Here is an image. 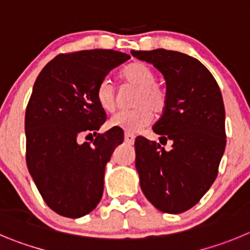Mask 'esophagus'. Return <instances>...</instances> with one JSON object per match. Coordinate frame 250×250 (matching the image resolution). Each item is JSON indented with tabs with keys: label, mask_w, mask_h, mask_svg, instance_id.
Returning a JSON list of instances; mask_svg holds the SVG:
<instances>
[{
	"label": "esophagus",
	"mask_w": 250,
	"mask_h": 250,
	"mask_svg": "<svg viewBox=\"0 0 250 250\" xmlns=\"http://www.w3.org/2000/svg\"><path fill=\"white\" fill-rule=\"evenodd\" d=\"M134 139H136V136H134V134H130V133L125 134V143H128V145H133Z\"/></svg>",
	"instance_id": "esophagus-1"
}]
</instances>
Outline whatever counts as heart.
I'll use <instances>...</instances> for the list:
<instances>
[{
	"instance_id": "1",
	"label": "heart",
	"mask_w": 250,
	"mask_h": 250,
	"mask_svg": "<svg viewBox=\"0 0 250 250\" xmlns=\"http://www.w3.org/2000/svg\"><path fill=\"white\" fill-rule=\"evenodd\" d=\"M121 77L125 82L138 87L133 102L137 107L129 111L117 112L109 120V125L129 133H136L149 125L152 121V111L156 113L163 111L167 96L164 89L156 83L154 72L146 63L134 62L128 64L121 72ZM96 100L103 111H114L116 93L111 81H101L96 89Z\"/></svg>"
}]
</instances>
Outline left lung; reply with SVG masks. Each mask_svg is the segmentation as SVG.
I'll use <instances>...</instances> for the list:
<instances>
[{
  "label": "left lung",
  "mask_w": 250,
  "mask_h": 250,
  "mask_svg": "<svg viewBox=\"0 0 250 250\" xmlns=\"http://www.w3.org/2000/svg\"><path fill=\"white\" fill-rule=\"evenodd\" d=\"M156 67L166 80L167 102L153 125L162 145L138 137L136 168L143 194L158 210L178 214L210 188L226 149V111L212 73L197 60L168 49L130 51Z\"/></svg>",
  "instance_id": "obj_1"
}]
</instances>
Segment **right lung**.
<instances>
[{
  "mask_svg": "<svg viewBox=\"0 0 250 250\" xmlns=\"http://www.w3.org/2000/svg\"><path fill=\"white\" fill-rule=\"evenodd\" d=\"M129 58L113 49L58 55L33 84L24 118L27 167L47 206L60 215L83 217L102 198L105 164L123 134L116 128L97 133L105 112L96 89ZM82 134L96 138L81 144Z\"/></svg>",
  "mask_w": 250,
  "mask_h": 250,
  "instance_id": "obj_1",
  "label": "right lung"
}]
</instances>
